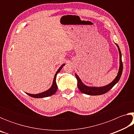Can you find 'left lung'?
I'll list each match as a JSON object with an SVG mask.
<instances>
[{
  "label": "left lung",
  "mask_w": 134,
  "mask_h": 134,
  "mask_svg": "<svg viewBox=\"0 0 134 134\" xmlns=\"http://www.w3.org/2000/svg\"><path fill=\"white\" fill-rule=\"evenodd\" d=\"M116 46L118 48L119 53V69L118 73V75L116 77V78L114 79L112 82H111L110 84H109L108 85H106L105 86H103V87H89V86H87L84 85L82 83V81L80 80V79L79 78V77L75 74V76L76 77L77 80V86L79 89L80 90L81 92L83 93L88 94V95H92V96H96V95H101L103 94H105L106 93H107L109 90H110L118 82L120 78H121L122 70H123V64H122V54L121 50H120V48L118 46V45L116 44Z\"/></svg>",
  "instance_id": "left-lung-1"
}]
</instances>
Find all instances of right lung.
Listing matches in <instances>:
<instances>
[{"label": "right lung", "mask_w": 134, "mask_h": 134, "mask_svg": "<svg viewBox=\"0 0 134 134\" xmlns=\"http://www.w3.org/2000/svg\"><path fill=\"white\" fill-rule=\"evenodd\" d=\"M64 65H65V64H63L62 66H61L60 68H59V69L57 70V71L56 72L55 76H54V80H53V85H52L51 87L49 88L48 90H46V91H45V92L41 93H38V94H29V93H26L28 94V95H29V96H30L31 97H34V98H42V97H48V96H52V95L54 94L57 92V83H56L57 74L58 72H60V71L61 70H62L63 67L64 66Z\"/></svg>", "instance_id": "add662e5"}]
</instances>
